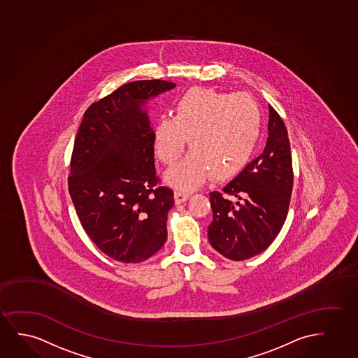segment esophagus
I'll return each instance as SVG.
<instances>
[{
  "label": "esophagus",
  "mask_w": 358,
  "mask_h": 358,
  "mask_svg": "<svg viewBox=\"0 0 358 358\" xmlns=\"http://www.w3.org/2000/svg\"><path fill=\"white\" fill-rule=\"evenodd\" d=\"M189 193L188 192L181 191V189H177L175 192V201H176V204H182V203H185L188 198H189Z\"/></svg>",
  "instance_id": "34e87169"
}]
</instances>
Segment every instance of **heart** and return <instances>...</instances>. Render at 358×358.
<instances>
[{"label": "heart", "mask_w": 358, "mask_h": 358, "mask_svg": "<svg viewBox=\"0 0 358 358\" xmlns=\"http://www.w3.org/2000/svg\"><path fill=\"white\" fill-rule=\"evenodd\" d=\"M261 110L246 93H223L193 87L173 106V117L162 116L154 126L155 154L171 166L186 147L193 150L167 173L181 188H194L213 173L218 181L238 175L250 162L261 134Z\"/></svg>", "instance_id": "1"}]
</instances>
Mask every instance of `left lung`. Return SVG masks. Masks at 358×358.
<instances>
[{
	"label": "left lung",
	"mask_w": 358,
	"mask_h": 358,
	"mask_svg": "<svg viewBox=\"0 0 358 358\" xmlns=\"http://www.w3.org/2000/svg\"><path fill=\"white\" fill-rule=\"evenodd\" d=\"M293 182L288 131L283 119L269 106L264 153L222 191L210 193L213 222L208 236L211 246L233 261L248 260L265 251L285 222ZM229 196L236 201L229 200Z\"/></svg>",
	"instance_id": "1"
}]
</instances>
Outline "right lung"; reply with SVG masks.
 <instances>
[{"instance_id":"add662e5","label":"right lung","mask_w":358,"mask_h":358,"mask_svg":"<svg viewBox=\"0 0 358 358\" xmlns=\"http://www.w3.org/2000/svg\"><path fill=\"white\" fill-rule=\"evenodd\" d=\"M173 87L165 80L122 85L87 108L76 134L70 196L90 239L119 262H142L166 242L173 191L159 186L154 131L142 106Z\"/></svg>"}]
</instances>
